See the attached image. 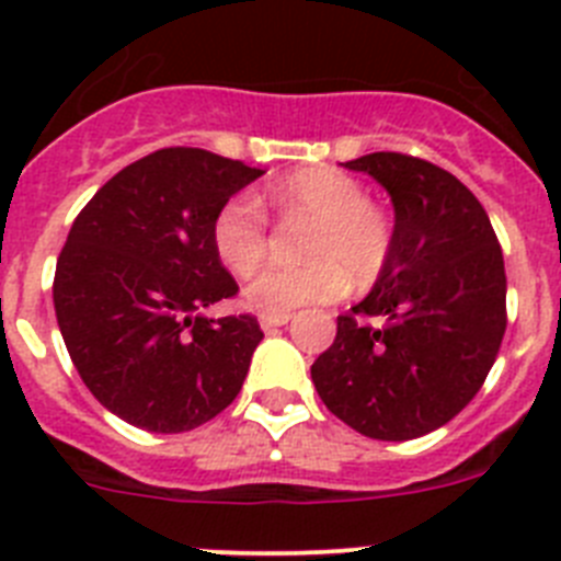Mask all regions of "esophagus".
I'll use <instances>...</instances> for the list:
<instances>
[{"label":"esophagus","instance_id":"obj_1","mask_svg":"<svg viewBox=\"0 0 561 561\" xmlns=\"http://www.w3.org/2000/svg\"><path fill=\"white\" fill-rule=\"evenodd\" d=\"M291 320V314H261L257 317V323H261V329H277V325H286Z\"/></svg>","mask_w":561,"mask_h":561}]
</instances>
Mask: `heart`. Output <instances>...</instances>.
<instances>
[{
	"instance_id": "1",
	"label": "heart",
	"mask_w": 561,
	"mask_h": 561,
	"mask_svg": "<svg viewBox=\"0 0 561 561\" xmlns=\"http://www.w3.org/2000/svg\"><path fill=\"white\" fill-rule=\"evenodd\" d=\"M286 219L311 221L304 266H264L247 280L244 300L257 314H289L300 306L331 304L354 286H370L390 264L393 219L354 176L334 168H306L272 191ZM213 250L236 275L255 270L270 247V225L261 202L238 193L213 219Z\"/></svg>"
}]
</instances>
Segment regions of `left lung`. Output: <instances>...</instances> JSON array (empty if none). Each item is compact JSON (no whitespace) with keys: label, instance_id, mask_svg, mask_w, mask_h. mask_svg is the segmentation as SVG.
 Listing matches in <instances>:
<instances>
[{"label":"left lung","instance_id":"left-lung-1","mask_svg":"<svg viewBox=\"0 0 561 561\" xmlns=\"http://www.w3.org/2000/svg\"><path fill=\"white\" fill-rule=\"evenodd\" d=\"M345 168L390 193L396 244L370 295L336 317L311 381L356 433L419 438L453 421L497 359L503 250L483 205L444 168L396 151L365 153Z\"/></svg>","mask_w":561,"mask_h":561}]
</instances>
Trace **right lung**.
<instances>
[{
	"label": "right lung",
	"mask_w": 561,
	"mask_h": 561,
	"mask_svg": "<svg viewBox=\"0 0 561 561\" xmlns=\"http://www.w3.org/2000/svg\"><path fill=\"white\" fill-rule=\"evenodd\" d=\"M261 173L205 148H162L114 173L72 221L53 280L58 329L117 419L187 433L244 385L264 331L252 314L202 311L238 291L213 219Z\"/></svg>",
	"instance_id": "add662e5"
}]
</instances>
